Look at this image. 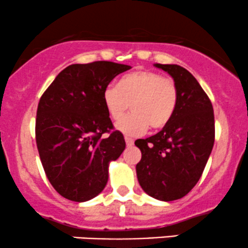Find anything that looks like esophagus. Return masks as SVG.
<instances>
[{"mask_svg":"<svg viewBox=\"0 0 248 248\" xmlns=\"http://www.w3.org/2000/svg\"><path fill=\"white\" fill-rule=\"evenodd\" d=\"M124 141H126V144L128 147H130V146H133L134 144V140L132 138H128V136H126V138H124Z\"/></svg>","mask_w":248,"mask_h":248,"instance_id":"1","label":"esophagus"}]
</instances>
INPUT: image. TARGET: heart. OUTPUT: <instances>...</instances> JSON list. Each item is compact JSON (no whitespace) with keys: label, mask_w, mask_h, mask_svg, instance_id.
Wrapping results in <instances>:
<instances>
[{"label":"heart","mask_w":248,"mask_h":248,"mask_svg":"<svg viewBox=\"0 0 248 248\" xmlns=\"http://www.w3.org/2000/svg\"><path fill=\"white\" fill-rule=\"evenodd\" d=\"M179 101L176 81L150 70H138L122 76L115 86L102 93L108 116L118 120L131 105L132 113L116 122L115 128L124 135L138 136L150 126L161 129L171 121Z\"/></svg>","instance_id":"heart-1"}]
</instances>
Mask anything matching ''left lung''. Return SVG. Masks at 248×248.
Segmentation results:
<instances>
[{
    "label": "left lung",
    "instance_id": "1",
    "mask_svg": "<svg viewBox=\"0 0 248 248\" xmlns=\"http://www.w3.org/2000/svg\"><path fill=\"white\" fill-rule=\"evenodd\" d=\"M172 77L179 91L177 109L161 132L135 141L142 153L136 175L144 192L160 201L179 199L201 178L215 143L211 100L189 71L155 64Z\"/></svg>",
    "mask_w": 248,
    "mask_h": 248
}]
</instances>
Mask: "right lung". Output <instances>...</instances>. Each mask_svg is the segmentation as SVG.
Here are the masks:
<instances>
[{
  "mask_svg": "<svg viewBox=\"0 0 248 248\" xmlns=\"http://www.w3.org/2000/svg\"><path fill=\"white\" fill-rule=\"evenodd\" d=\"M129 69L105 61L70 65L41 96L37 149L51 186L64 198L86 202L99 195L107 184L108 163L126 148L105 109L102 93Z\"/></svg>",
  "mask_w": 248,
  "mask_h": 248,
  "instance_id": "obj_1",
  "label": "right lung"
}]
</instances>
